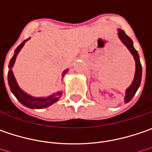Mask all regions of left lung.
<instances>
[{
  "mask_svg": "<svg viewBox=\"0 0 152 152\" xmlns=\"http://www.w3.org/2000/svg\"><path fill=\"white\" fill-rule=\"evenodd\" d=\"M118 34L119 39L123 42L124 45L128 48V50L130 51V53L132 54L134 58V60H135V74H134V78L132 84L126 90L125 97H124L125 102H129L133 98L135 92H137V90H138L139 86L140 85L141 76H142V68H141V64H140V61L138 52L134 48L133 41L131 40V39L124 33V31H123L122 29H118Z\"/></svg>",
  "mask_w": 152,
  "mask_h": 152,
  "instance_id": "8db88e82",
  "label": "left lung"
}]
</instances>
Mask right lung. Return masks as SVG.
Here are the masks:
<instances>
[{
	"label": "right lung",
	"instance_id": "1",
	"mask_svg": "<svg viewBox=\"0 0 152 152\" xmlns=\"http://www.w3.org/2000/svg\"><path fill=\"white\" fill-rule=\"evenodd\" d=\"M30 38L27 39L26 40H24L23 42L19 45L18 47L15 50V54L12 56V58L10 60L9 63V68L10 70L8 71L7 74V79H8V84L10 86V89L12 92L14 94V96L17 97V99L18 100L19 102H21L23 105H24L25 107H28L29 108H44V107H47L50 106L51 104L55 103V102H57L60 99V96L62 94V92H59L55 94H53L52 96H50L48 97H34L29 96L28 94L25 93V92L20 89V87L18 85L17 81L15 80V77L13 76V73L12 71V68L14 65V62L16 60L17 55L18 54V52L21 50V49L23 48V46L25 44L26 41H28ZM66 71L64 72V74L66 73Z\"/></svg>",
	"mask_w": 152,
	"mask_h": 152
}]
</instances>
